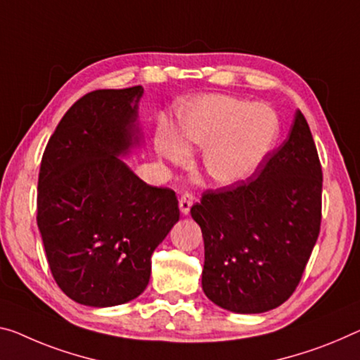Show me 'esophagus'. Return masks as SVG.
Wrapping results in <instances>:
<instances>
[{
	"mask_svg": "<svg viewBox=\"0 0 360 360\" xmlns=\"http://www.w3.org/2000/svg\"><path fill=\"white\" fill-rule=\"evenodd\" d=\"M193 201H195V198H193L191 193H184V195H181V198L179 199V207H180L181 214L186 215L188 212H190Z\"/></svg>",
	"mask_w": 360,
	"mask_h": 360,
	"instance_id": "1",
	"label": "esophagus"
}]
</instances>
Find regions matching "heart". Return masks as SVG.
Here are the masks:
<instances>
[{"label":"heart","mask_w":360,"mask_h":360,"mask_svg":"<svg viewBox=\"0 0 360 360\" xmlns=\"http://www.w3.org/2000/svg\"><path fill=\"white\" fill-rule=\"evenodd\" d=\"M176 138L161 135L156 149L175 165H186L190 153H202V167L215 184H241L272 156L281 136V119L267 104L209 95L176 110Z\"/></svg>","instance_id":"1"}]
</instances>
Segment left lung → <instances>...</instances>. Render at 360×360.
I'll list each match as a JSON object with an SVG mask.
<instances>
[{"instance_id":"8db88e82","label":"left lung","mask_w":360,"mask_h":360,"mask_svg":"<svg viewBox=\"0 0 360 360\" xmlns=\"http://www.w3.org/2000/svg\"><path fill=\"white\" fill-rule=\"evenodd\" d=\"M191 217L202 231V290L214 304L261 314L288 300L322 220V165L301 110L288 140L256 174L204 191Z\"/></svg>"}]
</instances>
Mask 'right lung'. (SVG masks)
Listing matches in <instances>:
<instances>
[{
	"instance_id": "right-lung-1",
	"label": "right lung",
	"mask_w": 360,
	"mask_h": 360,
	"mask_svg": "<svg viewBox=\"0 0 360 360\" xmlns=\"http://www.w3.org/2000/svg\"><path fill=\"white\" fill-rule=\"evenodd\" d=\"M143 86L86 93L49 138L38 175L37 224L56 283L91 307L141 295L151 256L180 211L175 191L151 186L122 159L140 145Z\"/></svg>"
}]
</instances>
